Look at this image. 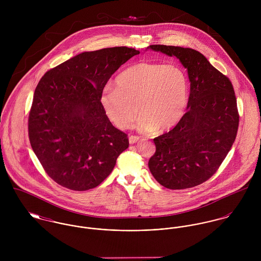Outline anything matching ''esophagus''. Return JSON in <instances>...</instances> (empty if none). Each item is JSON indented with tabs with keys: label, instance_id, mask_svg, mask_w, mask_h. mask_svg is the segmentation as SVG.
Masks as SVG:
<instances>
[{
	"label": "esophagus",
	"instance_id": "1",
	"mask_svg": "<svg viewBox=\"0 0 261 261\" xmlns=\"http://www.w3.org/2000/svg\"><path fill=\"white\" fill-rule=\"evenodd\" d=\"M139 140H140V137H138V136H129V138H128V142L130 145L138 143Z\"/></svg>",
	"mask_w": 261,
	"mask_h": 261
}]
</instances>
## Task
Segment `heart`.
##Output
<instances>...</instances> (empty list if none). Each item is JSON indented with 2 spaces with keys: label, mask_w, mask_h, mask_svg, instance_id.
Returning a JSON list of instances; mask_svg holds the SVG:
<instances>
[{
  "label": "heart",
  "mask_w": 261,
  "mask_h": 261,
  "mask_svg": "<svg viewBox=\"0 0 261 261\" xmlns=\"http://www.w3.org/2000/svg\"><path fill=\"white\" fill-rule=\"evenodd\" d=\"M115 85L116 88H103L99 102L119 129L130 127L140 111L141 130L152 132L158 127L167 132L178 124L186 111L190 82L177 63H136L116 76Z\"/></svg>",
  "instance_id": "b5f03b06"
}]
</instances>
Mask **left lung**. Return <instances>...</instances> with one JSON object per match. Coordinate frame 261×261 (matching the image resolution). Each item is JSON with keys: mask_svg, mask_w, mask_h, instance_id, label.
Instances as JSON below:
<instances>
[{"mask_svg": "<svg viewBox=\"0 0 261 261\" xmlns=\"http://www.w3.org/2000/svg\"><path fill=\"white\" fill-rule=\"evenodd\" d=\"M149 48L176 56L191 82L186 113L173 129L153 139L149 171L168 189L198 186L217 172L236 139L239 113L233 85L194 49L159 44Z\"/></svg>", "mask_w": 261, "mask_h": 261, "instance_id": "1", "label": "left lung"}]
</instances>
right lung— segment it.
I'll return each mask as SVG.
<instances>
[{
    "label": "right lung",
    "instance_id": "1",
    "mask_svg": "<svg viewBox=\"0 0 261 261\" xmlns=\"http://www.w3.org/2000/svg\"><path fill=\"white\" fill-rule=\"evenodd\" d=\"M140 51L125 46L83 52L38 82L28 118L31 147L44 171L73 191L98 186L128 138L112 125L99 96L112 75Z\"/></svg>",
    "mask_w": 261,
    "mask_h": 261
}]
</instances>
